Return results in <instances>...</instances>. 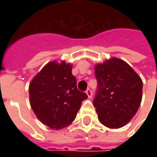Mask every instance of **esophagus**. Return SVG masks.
Here are the masks:
<instances>
[{
  "label": "esophagus",
  "mask_w": 157,
  "mask_h": 157,
  "mask_svg": "<svg viewBox=\"0 0 157 157\" xmlns=\"http://www.w3.org/2000/svg\"><path fill=\"white\" fill-rule=\"evenodd\" d=\"M86 95H87V97H88L89 98H92V90L90 88H88L86 91Z\"/></svg>",
  "instance_id": "esophagus-1"
}]
</instances>
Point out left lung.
Segmentation results:
<instances>
[{
    "instance_id": "obj_1",
    "label": "left lung",
    "mask_w": 157,
    "mask_h": 157,
    "mask_svg": "<svg viewBox=\"0 0 157 157\" xmlns=\"http://www.w3.org/2000/svg\"><path fill=\"white\" fill-rule=\"evenodd\" d=\"M98 81L93 105L106 127L121 128L130 121L142 99L143 83L129 65L117 58L95 66Z\"/></svg>"
}]
</instances>
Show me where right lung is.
Returning <instances> with one entry per match:
<instances>
[{
    "label": "right lung",
    "mask_w": 157,
    "mask_h": 157,
    "mask_svg": "<svg viewBox=\"0 0 157 157\" xmlns=\"http://www.w3.org/2000/svg\"><path fill=\"white\" fill-rule=\"evenodd\" d=\"M72 65L63 61L48 63L29 85L30 105L37 118L49 128L59 129L77 114L85 92L79 91Z\"/></svg>",
    "instance_id": "add662e5"
}]
</instances>
